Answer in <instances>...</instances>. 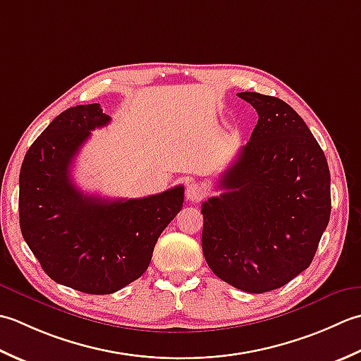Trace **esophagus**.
Masks as SVG:
<instances>
[{"label": "esophagus", "mask_w": 361, "mask_h": 361, "mask_svg": "<svg viewBox=\"0 0 361 361\" xmlns=\"http://www.w3.org/2000/svg\"><path fill=\"white\" fill-rule=\"evenodd\" d=\"M202 196H204V191H202V187L200 185V183H196V182H188L187 183V188H185L187 201L197 202V201L202 200Z\"/></svg>", "instance_id": "1"}]
</instances>
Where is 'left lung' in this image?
<instances>
[{
  "label": "left lung",
  "mask_w": 361,
  "mask_h": 361,
  "mask_svg": "<svg viewBox=\"0 0 361 361\" xmlns=\"http://www.w3.org/2000/svg\"><path fill=\"white\" fill-rule=\"evenodd\" d=\"M259 121L202 202V252L221 281L267 293L310 267L330 219L324 152L296 110L276 97L238 93Z\"/></svg>",
  "instance_id": "left-lung-1"
}]
</instances>
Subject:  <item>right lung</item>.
I'll return each mask as SVG.
<instances>
[{
	"mask_svg": "<svg viewBox=\"0 0 361 361\" xmlns=\"http://www.w3.org/2000/svg\"><path fill=\"white\" fill-rule=\"evenodd\" d=\"M109 123L99 104L67 109L37 137L20 170L25 241L54 282L87 294H110L137 281L183 204L182 185L138 200H104L73 183L80 146Z\"/></svg>",
	"mask_w": 361,
	"mask_h": 361,
	"instance_id": "1",
	"label": "right lung"
}]
</instances>
